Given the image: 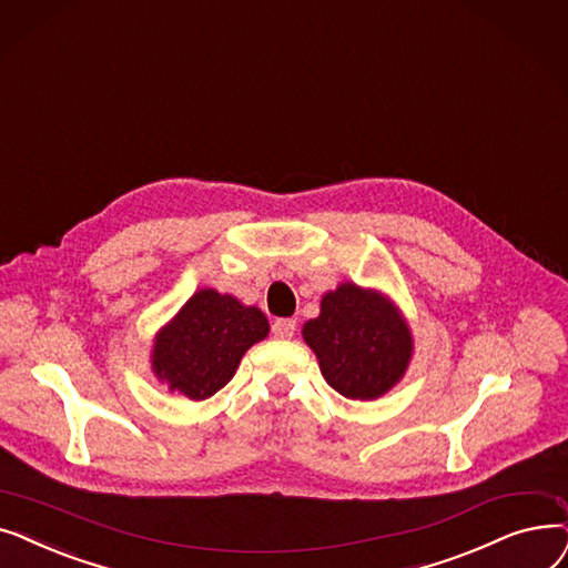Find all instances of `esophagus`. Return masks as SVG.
I'll return each mask as SVG.
<instances>
[{
    "label": "esophagus",
    "mask_w": 568,
    "mask_h": 568,
    "mask_svg": "<svg viewBox=\"0 0 568 568\" xmlns=\"http://www.w3.org/2000/svg\"><path fill=\"white\" fill-rule=\"evenodd\" d=\"M273 335L277 339H291L295 335V321L293 318H277L273 323Z\"/></svg>",
    "instance_id": "1"
}]
</instances>
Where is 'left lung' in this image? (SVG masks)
I'll return each instance as SVG.
<instances>
[{
	"label": "left lung",
	"mask_w": 568,
	"mask_h": 568,
	"mask_svg": "<svg viewBox=\"0 0 568 568\" xmlns=\"http://www.w3.org/2000/svg\"><path fill=\"white\" fill-rule=\"evenodd\" d=\"M326 382L344 397L374 399L388 393L412 358V333L382 295L342 284L323 295L321 314L305 323Z\"/></svg>",
	"instance_id": "8db88e82"
}]
</instances>
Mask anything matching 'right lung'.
I'll list each match as a JSON object with an SVG mask.
<instances>
[{
	"mask_svg": "<svg viewBox=\"0 0 568 568\" xmlns=\"http://www.w3.org/2000/svg\"><path fill=\"white\" fill-rule=\"evenodd\" d=\"M265 335L267 318L261 310L203 288L159 333L152 365L171 390L205 399L231 382L242 354Z\"/></svg>",
	"mask_w": 568,
	"mask_h": 568,
	"instance_id": "add662e5",
	"label": "right lung"
}]
</instances>
